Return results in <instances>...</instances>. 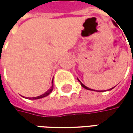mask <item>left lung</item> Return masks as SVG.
<instances>
[{
	"instance_id": "8db88e82",
	"label": "left lung",
	"mask_w": 133,
	"mask_h": 133,
	"mask_svg": "<svg viewBox=\"0 0 133 133\" xmlns=\"http://www.w3.org/2000/svg\"><path fill=\"white\" fill-rule=\"evenodd\" d=\"M113 23H114V25H115V26H116V24H115V23H114V22H113ZM78 81H79L80 83H81V86H82V87H83L84 88H85V89H89V90H91V89H89V87H86L85 85L83 84H82V83H81V82L80 81L79 79H78ZM114 87H112V88H111V89H109V90H111V89H113V88H114ZM101 92H102V91H101ZM103 92H104V91H103Z\"/></svg>"
}]
</instances>
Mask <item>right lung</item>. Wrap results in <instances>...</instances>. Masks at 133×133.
Wrapping results in <instances>:
<instances>
[{
	"label": "right lung",
	"instance_id": "1",
	"mask_svg": "<svg viewBox=\"0 0 133 133\" xmlns=\"http://www.w3.org/2000/svg\"><path fill=\"white\" fill-rule=\"evenodd\" d=\"M52 84H53V81H52ZM52 89H53V84L52 85V87H50V89H49L45 93H44L43 95H40V96H38V97H35V98H29L30 99H39V98H44V97H46V96H47L49 95L51 93V92L52 91Z\"/></svg>",
	"mask_w": 133,
	"mask_h": 133
}]
</instances>
